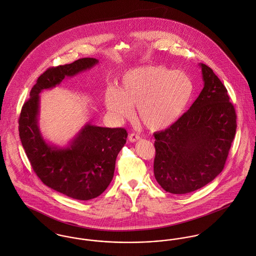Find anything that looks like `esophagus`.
Listing matches in <instances>:
<instances>
[{"mask_svg": "<svg viewBox=\"0 0 256 256\" xmlns=\"http://www.w3.org/2000/svg\"><path fill=\"white\" fill-rule=\"evenodd\" d=\"M140 140V136L138 134H130V136H128L130 142H138Z\"/></svg>", "mask_w": 256, "mask_h": 256, "instance_id": "34e87169", "label": "esophagus"}]
</instances>
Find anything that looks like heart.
Segmentation results:
<instances>
[{
  "label": "heart",
  "mask_w": 256,
  "mask_h": 256,
  "mask_svg": "<svg viewBox=\"0 0 256 256\" xmlns=\"http://www.w3.org/2000/svg\"><path fill=\"white\" fill-rule=\"evenodd\" d=\"M192 89L190 78L182 70L163 66H142L126 72L118 87L107 88L104 103L118 120L130 118L136 106L142 124L151 130H161L182 114Z\"/></svg>",
  "instance_id": "heart-1"
}]
</instances>
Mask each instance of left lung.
Returning <instances> with one entry per match:
<instances>
[{
	"instance_id": "1",
	"label": "left lung",
	"mask_w": 256,
	"mask_h": 256,
	"mask_svg": "<svg viewBox=\"0 0 256 256\" xmlns=\"http://www.w3.org/2000/svg\"><path fill=\"white\" fill-rule=\"evenodd\" d=\"M204 87L170 128L154 132V176L168 192L186 194L212 182L224 169L236 130L227 89L204 64Z\"/></svg>"
}]
</instances>
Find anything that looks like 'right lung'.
I'll use <instances>...</instances> for the list:
<instances>
[{
    "label": "right lung",
    "instance_id": "1",
    "mask_svg": "<svg viewBox=\"0 0 256 256\" xmlns=\"http://www.w3.org/2000/svg\"><path fill=\"white\" fill-rule=\"evenodd\" d=\"M98 62L94 58H82L48 68L32 87L18 120L20 140L38 178L50 188L78 200L95 198L106 190L114 176L116 156L126 142V130L86 122L66 146L51 144L39 128V94Z\"/></svg>",
    "mask_w": 256,
    "mask_h": 256
}]
</instances>
